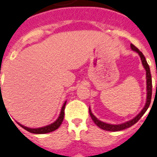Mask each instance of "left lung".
Returning <instances> with one entry per match:
<instances>
[{
  "instance_id": "obj_1",
  "label": "left lung",
  "mask_w": 157,
  "mask_h": 157,
  "mask_svg": "<svg viewBox=\"0 0 157 157\" xmlns=\"http://www.w3.org/2000/svg\"><path fill=\"white\" fill-rule=\"evenodd\" d=\"M130 47L134 50V51H136L138 53L140 56V59H141L142 64L145 67V71H146V79H147V100H146V103H145V108L143 109L141 112L139 113L138 115L136 116L135 118H133L130 121H128L124 123V124H118V125H113V124H106V123H103V122L100 121L98 118H96L95 116L93 115L92 113V111L89 109V113H90V116L91 118L93 120V122L95 123L97 126H98L99 128H102V129H104V130H108V131H119V130H123V129H125V128H128L129 127H131L132 125H134L135 124H136L137 122L140 120V118H141L143 114L146 112V110L148 109L149 106L151 104V95H152V81H151V71H150V67H149V65L147 64V61L145 59V56L142 54L141 52L139 50L138 48L135 47L134 44H130ZM157 87V84H156Z\"/></svg>"
}]
</instances>
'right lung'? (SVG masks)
Wrapping results in <instances>:
<instances>
[{"label":"right lung","instance_id":"add662e5","mask_svg":"<svg viewBox=\"0 0 157 157\" xmlns=\"http://www.w3.org/2000/svg\"><path fill=\"white\" fill-rule=\"evenodd\" d=\"M0 87H1V84H0ZM1 99H2V95H1ZM65 103H66V102L64 103V105H63V107H62L61 112H60V114H59V117L58 118V119H57L55 123H53V124L48 125V126H45V127L39 128H28V127H25V126H23V125L22 124H18L20 125L22 128H23L24 129H26V130H28V131L30 132V133H33V134H46V133H49V132L54 131V130L57 129V128L60 126V124H62V122H63L64 116H65Z\"/></svg>","mask_w":157,"mask_h":157}]
</instances>
